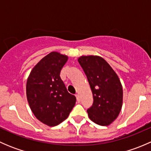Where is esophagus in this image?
Masks as SVG:
<instances>
[{"mask_svg": "<svg viewBox=\"0 0 151 151\" xmlns=\"http://www.w3.org/2000/svg\"><path fill=\"white\" fill-rule=\"evenodd\" d=\"M75 96H76V99H77V101L78 103H80V96L78 95V94H76L75 95Z\"/></svg>", "mask_w": 151, "mask_h": 151, "instance_id": "obj_1", "label": "esophagus"}]
</instances>
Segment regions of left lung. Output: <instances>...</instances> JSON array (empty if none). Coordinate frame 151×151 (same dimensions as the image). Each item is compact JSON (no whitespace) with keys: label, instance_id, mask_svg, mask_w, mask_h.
<instances>
[{"label":"left lung","instance_id":"left-lung-1","mask_svg":"<svg viewBox=\"0 0 151 151\" xmlns=\"http://www.w3.org/2000/svg\"><path fill=\"white\" fill-rule=\"evenodd\" d=\"M78 62L86 74L93 97L87 110L90 119L100 126H109L119 115L123 104V88L118 76L103 58L83 55Z\"/></svg>","mask_w":151,"mask_h":151}]
</instances>
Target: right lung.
Segmentation results:
<instances>
[{"mask_svg": "<svg viewBox=\"0 0 151 151\" xmlns=\"http://www.w3.org/2000/svg\"><path fill=\"white\" fill-rule=\"evenodd\" d=\"M68 56L52 52L33 68L26 83V96L35 117L44 124L55 126L66 119L76 103L60 77Z\"/></svg>", "mask_w": 151, "mask_h": 151, "instance_id": "right-lung-1", "label": "right lung"}]
</instances>
